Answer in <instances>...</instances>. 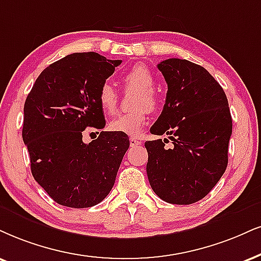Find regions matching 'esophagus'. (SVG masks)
<instances>
[{
    "mask_svg": "<svg viewBox=\"0 0 261 261\" xmlns=\"http://www.w3.org/2000/svg\"><path fill=\"white\" fill-rule=\"evenodd\" d=\"M129 144H130L132 147L139 146V145H141V140L137 139V138H134V137H132L130 139H129Z\"/></svg>",
    "mask_w": 261,
    "mask_h": 261,
    "instance_id": "obj_1",
    "label": "esophagus"
}]
</instances>
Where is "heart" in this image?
I'll return each instance as SVG.
<instances>
[{"label":"heart","instance_id":"obj_1","mask_svg":"<svg viewBox=\"0 0 261 261\" xmlns=\"http://www.w3.org/2000/svg\"><path fill=\"white\" fill-rule=\"evenodd\" d=\"M122 79L128 88L138 89V94L133 102L137 109L116 116L109 124V128L114 132L127 134V136H139L146 123L149 109L155 110L159 105V98L153 91L155 79L149 67L143 64H138L130 67ZM98 101L104 112L112 114L116 110L118 95L110 83H102L99 89Z\"/></svg>","mask_w":261,"mask_h":261}]
</instances>
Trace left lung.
Returning a JSON list of instances; mask_svg holds the SVG:
<instances>
[{
    "mask_svg": "<svg viewBox=\"0 0 261 261\" xmlns=\"http://www.w3.org/2000/svg\"><path fill=\"white\" fill-rule=\"evenodd\" d=\"M159 70L168 91L166 104L150 132L166 139L145 143L146 173L153 192L173 204L205 197L227 167L232 134L229 102L221 86L203 66L185 59L163 60Z\"/></svg>",
    "mask_w": 261,
    "mask_h": 261,
    "instance_id": "1",
    "label": "left lung"
}]
</instances>
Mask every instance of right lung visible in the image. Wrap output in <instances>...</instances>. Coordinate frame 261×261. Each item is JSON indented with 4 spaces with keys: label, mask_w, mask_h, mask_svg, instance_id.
Listing matches in <instances>:
<instances>
[{
    "label": "right lung",
    "mask_w": 261,
    "mask_h": 261,
    "mask_svg": "<svg viewBox=\"0 0 261 261\" xmlns=\"http://www.w3.org/2000/svg\"><path fill=\"white\" fill-rule=\"evenodd\" d=\"M121 63L94 52L70 54L41 72L25 100L22 140L31 173L57 203L92 207L115 184L128 136L100 132L86 144L82 133L105 127L99 89Z\"/></svg>",
    "instance_id": "1"
}]
</instances>
